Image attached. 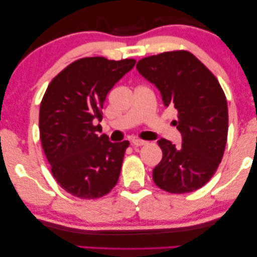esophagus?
Segmentation results:
<instances>
[{
	"label": "esophagus",
	"mask_w": 257,
	"mask_h": 257,
	"mask_svg": "<svg viewBox=\"0 0 257 257\" xmlns=\"http://www.w3.org/2000/svg\"><path fill=\"white\" fill-rule=\"evenodd\" d=\"M147 142H145V140H140V139H133L132 140V145L135 147H139V146H144L146 145Z\"/></svg>",
	"instance_id": "34e87169"
}]
</instances>
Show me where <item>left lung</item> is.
<instances>
[{"instance_id":"left-lung-1","label":"left lung","mask_w":257,"mask_h":257,"mask_svg":"<svg viewBox=\"0 0 257 257\" xmlns=\"http://www.w3.org/2000/svg\"><path fill=\"white\" fill-rule=\"evenodd\" d=\"M137 70L158 87L165 106L177 110L172 124L182 137L180 146L158 140L163 159L153 170L154 184L174 194L201 188L216 172L227 143L228 106L219 80L185 50L140 59Z\"/></svg>"}]
</instances>
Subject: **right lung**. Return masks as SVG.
I'll use <instances>...</instances> for the list:
<instances>
[{
  "mask_svg": "<svg viewBox=\"0 0 257 257\" xmlns=\"http://www.w3.org/2000/svg\"><path fill=\"white\" fill-rule=\"evenodd\" d=\"M136 59H77L49 84L40 107V138L57 184L80 199H97L117 185L130 143L98 136L105 98Z\"/></svg>",
  "mask_w": 257,
  "mask_h": 257,
  "instance_id": "add662e5",
  "label": "right lung"
}]
</instances>
